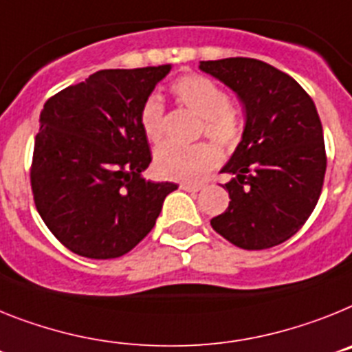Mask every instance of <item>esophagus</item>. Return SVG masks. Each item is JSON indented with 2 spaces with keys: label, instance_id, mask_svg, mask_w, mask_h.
I'll use <instances>...</instances> for the list:
<instances>
[{
  "label": "esophagus",
  "instance_id": "obj_1",
  "mask_svg": "<svg viewBox=\"0 0 352 352\" xmlns=\"http://www.w3.org/2000/svg\"><path fill=\"white\" fill-rule=\"evenodd\" d=\"M182 191H189V193H197L198 189H200V186L198 184H186V182H182V184L179 186Z\"/></svg>",
  "mask_w": 352,
  "mask_h": 352
}]
</instances>
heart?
<instances>
[{"label":"heart","mask_w":352,"mask_h":352,"mask_svg":"<svg viewBox=\"0 0 352 352\" xmlns=\"http://www.w3.org/2000/svg\"><path fill=\"white\" fill-rule=\"evenodd\" d=\"M170 90L182 106L201 118V133L221 146H234L241 140L243 125L239 115L230 108L228 94L200 74L180 76L170 85ZM140 124L145 136L152 143L161 142L164 133V104L161 97L151 94L140 109ZM221 161L218 146L214 143L177 145L166 143L155 151V172L163 179L180 182H200Z\"/></svg>","instance_id":"1"}]
</instances>
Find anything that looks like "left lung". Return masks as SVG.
Listing matches in <instances>:
<instances>
[{
  "label": "left lung",
  "mask_w": 352,
  "mask_h": 352,
  "mask_svg": "<svg viewBox=\"0 0 352 352\" xmlns=\"http://www.w3.org/2000/svg\"><path fill=\"white\" fill-rule=\"evenodd\" d=\"M200 69L237 94L246 109L243 140L223 166L230 173L228 209L210 219L243 250L290 239L310 218L326 173L322 124L296 79L255 58L200 62Z\"/></svg>",
  "instance_id": "obj_1"
}]
</instances>
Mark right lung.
I'll return each mask as SVG.
<instances>
[{
    "instance_id": "1",
    "label": "right lung",
    "mask_w": 352,
    "mask_h": 352,
    "mask_svg": "<svg viewBox=\"0 0 352 352\" xmlns=\"http://www.w3.org/2000/svg\"><path fill=\"white\" fill-rule=\"evenodd\" d=\"M172 65L99 70L45 100L35 136L33 200L60 243L117 258L154 228L173 182L142 177L152 161L140 109Z\"/></svg>"
}]
</instances>
